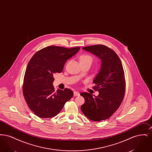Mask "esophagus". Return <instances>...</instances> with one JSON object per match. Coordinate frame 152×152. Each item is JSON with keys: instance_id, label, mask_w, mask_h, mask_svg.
<instances>
[{"instance_id": "esophagus-1", "label": "esophagus", "mask_w": 152, "mask_h": 152, "mask_svg": "<svg viewBox=\"0 0 152 152\" xmlns=\"http://www.w3.org/2000/svg\"><path fill=\"white\" fill-rule=\"evenodd\" d=\"M73 94H74L75 96H78L80 95V93L79 92H77V91H75L73 92Z\"/></svg>"}]
</instances>
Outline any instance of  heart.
<instances>
[{
	"label": "heart",
	"mask_w": 152,
	"mask_h": 152,
	"mask_svg": "<svg viewBox=\"0 0 152 152\" xmlns=\"http://www.w3.org/2000/svg\"><path fill=\"white\" fill-rule=\"evenodd\" d=\"M92 58H91V56L88 55H83L80 57V61H86V60H90L92 61Z\"/></svg>",
	"instance_id": "heart-1"
}]
</instances>
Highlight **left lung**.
Returning <instances> with one entry per match:
<instances>
[{
    "label": "left lung",
    "instance_id": "8db88e82",
    "mask_svg": "<svg viewBox=\"0 0 152 152\" xmlns=\"http://www.w3.org/2000/svg\"><path fill=\"white\" fill-rule=\"evenodd\" d=\"M83 49L93 53L101 60V69L94 80L99 94H80L85 102L81 106L83 114L91 120L108 119L119 108L125 92V79L121 61L115 51L103 45H94Z\"/></svg>",
    "mask_w": 152,
    "mask_h": 152
}]
</instances>
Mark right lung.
I'll return each mask as SVG.
<instances>
[{
    "instance_id": "1",
    "label": "right lung",
    "mask_w": 152,
    "mask_h": 152,
    "mask_svg": "<svg viewBox=\"0 0 152 152\" xmlns=\"http://www.w3.org/2000/svg\"><path fill=\"white\" fill-rule=\"evenodd\" d=\"M80 49L48 46L37 51L29 60L24 77L23 93L28 107L36 116L51 118L57 115L72 97L73 92L69 89L55 91L53 75L61 72L68 59Z\"/></svg>"
}]
</instances>
